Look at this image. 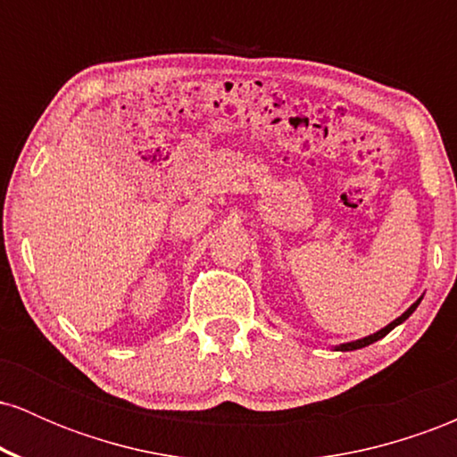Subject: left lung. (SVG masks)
Masks as SVG:
<instances>
[{
    "label": "left lung",
    "instance_id": "1",
    "mask_svg": "<svg viewBox=\"0 0 457 457\" xmlns=\"http://www.w3.org/2000/svg\"><path fill=\"white\" fill-rule=\"evenodd\" d=\"M421 298H423V296H421ZM421 298H419V301H414V303H412V305H411V307H408V309H406V312H403L400 318H395V320H393V322H391V324H386V327H385V328H380V330H378V333H374V335H367V337H363V339H356V342H348V344H339V345H335V350H342V353H348V350H359V348H365V345H370V344L378 342V339H382V337H385V335H386V333H391V330H393V328H395V327H397V324H402V322H403V320H408V318H411V313L414 312V309H417V307H419V303H421Z\"/></svg>",
    "mask_w": 457,
    "mask_h": 457
}]
</instances>
